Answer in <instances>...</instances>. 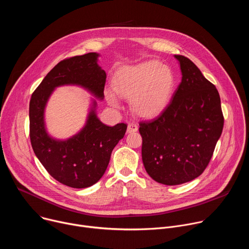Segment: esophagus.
Here are the masks:
<instances>
[{"label": "esophagus", "instance_id": "1", "mask_svg": "<svg viewBox=\"0 0 249 249\" xmlns=\"http://www.w3.org/2000/svg\"><path fill=\"white\" fill-rule=\"evenodd\" d=\"M138 130V125L134 122H131L128 124V128H127V132L128 133H133V132H136Z\"/></svg>", "mask_w": 249, "mask_h": 249}]
</instances>
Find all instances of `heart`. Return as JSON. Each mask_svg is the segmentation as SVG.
Returning <instances> with one entry per match:
<instances>
[{
  "mask_svg": "<svg viewBox=\"0 0 249 249\" xmlns=\"http://www.w3.org/2000/svg\"><path fill=\"white\" fill-rule=\"evenodd\" d=\"M174 76L171 70L159 61H147L121 69L113 80L115 92L131 98L132 107L141 116L152 117L167 105L173 91ZM108 101L118 105L116 94L106 90Z\"/></svg>",
  "mask_w": 249,
  "mask_h": 249,
  "instance_id": "heart-1",
  "label": "heart"
}]
</instances>
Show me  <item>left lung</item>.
Returning a JSON list of instances; mask_svg holds the SVG:
<instances>
[{
    "instance_id": "1",
    "label": "left lung",
    "mask_w": 249,
    "mask_h": 249,
    "mask_svg": "<svg viewBox=\"0 0 249 249\" xmlns=\"http://www.w3.org/2000/svg\"><path fill=\"white\" fill-rule=\"evenodd\" d=\"M182 80L164 109L141 121L142 159L148 174L161 184L195 179L208 166L224 127L221 98L187 57L175 55Z\"/></svg>"
}]
</instances>
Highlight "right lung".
<instances>
[{
  "label": "right lung",
  "mask_w": 249,
  "mask_h": 249,
  "mask_svg": "<svg viewBox=\"0 0 249 249\" xmlns=\"http://www.w3.org/2000/svg\"><path fill=\"white\" fill-rule=\"evenodd\" d=\"M97 57L92 52L62 60L33 91L29 102V137L35 156L53 178L73 188L89 187L101 178L127 124L106 126L92 110L78 135L56 141L45 131L44 107L53 89L62 85H80L103 98L106 74L96 64Z\"/></svg>",
  "instance_id": "add662e5"
}]
</instances>
